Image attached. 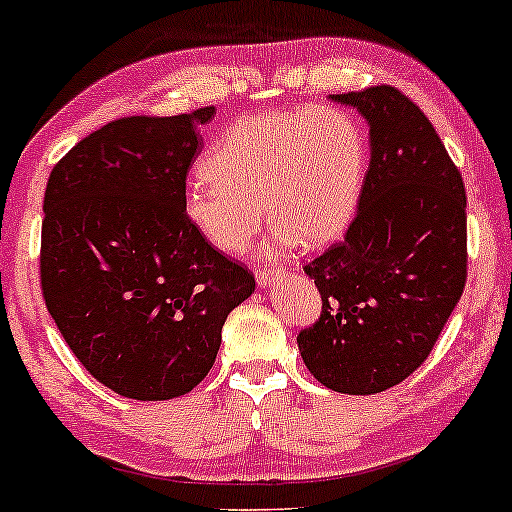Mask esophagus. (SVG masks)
<instances>
[{
    "instance_id": "esophagus-1",
    "label": "esophagus",
    "mask_w": 512,
    "mask_h": 512,
    "mask_svg": "<svg viewBox=\"0 0 512 512\" xmlns=\"http://www.w3.org/2000/svg\"><path fill=\"white\" fill-rule=\"evenodd\" d=\"M281 279H284V269H262V272H257V286L260 289H267V286Z\"/></svg>"
}]
</instances>
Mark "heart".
<instances>
[{"label": "heart", "mask_w": 512, "mask_h": 512, "mask_svg": "<svg viewBox=\"0 0 512 512\" xmlns=\"http://www.w3.org/2000/svg\"><path fill=\"white\" fill-rule=\"evenodd\" d=\"M182 187V214L211 248L238 255L274 221L269 252L322 248L356 219L368 170L361 122L332 105L264 110L221 134Z\"/></svg>", "instance_id": "1"}]
</instances>
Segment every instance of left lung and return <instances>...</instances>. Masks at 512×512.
<instances>
[{
    "mask_svg": "<svg viewBox=\"0 0 512 512\" xmlns=\"http://www.w3.org/2000/svg\"><path fill=\"white\" fill-rule=\"evenodd\" d=\"M368 122L370 163L342 243L305 264L322 315L298 334L303 363L344 395H375L431 354L467 279L460 170L419 105L392 86L334 93Z\"/></svg>",
    "mask_w": 512,
    "mask_h": 512,
    "instance_id": "1",
    "label": "left lung"
}]
</instances>
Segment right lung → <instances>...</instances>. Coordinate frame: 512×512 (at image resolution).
<instances>
[{
  "instance_id": "right-lung-1",
  "label": "right lung",
  "mask_w": 512,
  "mask_h": 512,
  "mask_svg": "<svg viewBox=\"0 0 512 512\" xmlns=\"http://www.w3.org/2000/svg\"><path fill=\"white\" fill-rule=\"evenodd\" d=\"M214 113L108 122L45 187V305L81 366L122 397L187 395L214 366L228 313L255 291V276L182 214Z\"/></svg>"
}]
</instances>
